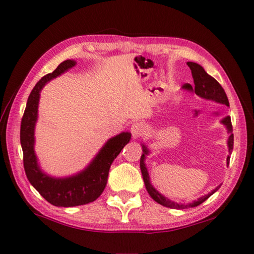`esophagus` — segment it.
<instances>
[{
    "instance_id": "obj_1",
    "label": "esophagus",
    "mask_w": 254,
    "mask_h": 254,
    "mask_svg": "<svg viewBox=\"0 0 254 254\" xmlns=\"http://www.w3.org/2000/svg\"><path fill=\"white\" fill-rule=\"evenodd\" d=\"M147 126L143 122H135L132 124L131 127V133L134 138L141 137L143 135H145V133L147 132Z\"/></svg>"
}]
</instances>
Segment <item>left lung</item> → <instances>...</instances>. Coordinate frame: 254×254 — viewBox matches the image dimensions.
I'll list each match as a JSON object with an SVG mask.
<instances>
[{
  "instance_id": "8db88e82",
  "label": "left lung",
  "mask_w": 254,
  "mask_h": 254,
  "mask_svg": "<svg viewBox=\"0 0 254 254\" xmlns=\"http://www.w3.org/2000/svg\"><path fill=\"white\" fill-rule=\"evenodd\" d=\"M187 64H188V66L190 67L191 72H192V77L194 80V88H192V86L190 84H185L182 86L183 89L194 91V93H195L197 96L202 97V98L209 99V100L219 102V104L229 106L227 95H226L224 88L220 86V84L217 82L216 79L205 72V69L201 65H199V64L194 63V62H188ZM222 123L224 124V126H226V127H227V131L229 134V137L227 141L228 152H229V155L227 157V165H229L230 155H231V152H233V148H234V134H233V126H231L230 117L224 118L222 120ZM142 147H143V154L141 156V161H139V167H141V171H142L145 187H146V190H147L148 194L152 196L154 201H156L160 205H163V206L169 207V208H175V209H185V208H189V207H195V206H197V205L202 204L204 201H206V199L210 195H212V194H214L220 188V186H218L216 189H214L212 192H209L207 195L199 197L196 199V201L189 203V204H178L176 202L170 201L169 198L165 197L163 194H160L152 185H150L148 171H147L146 166H145V163H144L145 156L148 154V149L144 144L142 145Z\"/></svg>"
}]
</instances>
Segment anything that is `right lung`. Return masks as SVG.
Returning <instances> with one entry per match:
<instances>
[{"label":"right lung","instance_id":"add662e5","mask_svg":"<svg viewBox=\"0 0 254 254\" xmlns=\"http://www.w3.org/2000/svg\"><path fill=\"white\" fill-rule=\"evenodd\" d=\"M76 62L63 61L52 73L45 75L36 84L27 100L20 123V144L23 148L24 168L27 179L41 196L55 206L72 207L94 202L104 192L110 166L122 148L130 142L131 133L122 132L111 137L93 161L79 172L67 178H52L41 171L35 154V126L38 118V104L44 86L59 75L73 67Z\"/></svg>","mask_w":254,"mask_h":254}]
</instances>
